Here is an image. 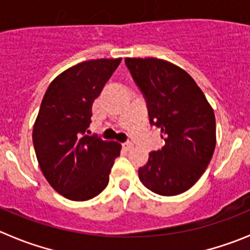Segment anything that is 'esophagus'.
I'll use <instances>...</instances> for the list:
<instances>
[{"mask_svg":"<svg viewBox=\"0 0 250 250\" xmlns=\"http://www.w3.org/2000/svg\"><path fill=\"white\" fill-rule=\"evenodd\" d=\"M123 148H125V150H130V149L133 148V143H130V142H125V143H123Z\"/></svg>","mask_w":250,"mask_h":250,"instance_id":"esophagus-1","label":"esophagus"}]
</instances>
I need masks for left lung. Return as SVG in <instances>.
Masks as SVG:
<instances>
[{
    "mask_svg": "<svg viewBox=\"0 0 250 250\" xmlns=\"http://www.w3.org/2000/svg\"><path fill=\"white\" fill-rule=\"evenodd\" d=\"M125 64L144 93L150 123L165 138L162 150L150 151L139 167V180L158 195H180L201 178L213 155V108L178 65L158 58H125Z\"/></svg>",
    "mask_w": 250,
    "mask_h": 250,
    "instance_id": "8db88e82",
    "label": "left lung"
}]
</instances>
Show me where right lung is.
<instances>
[{"mask_svg":"<svg viewBox=\"0 0 250 250\" xmlns=\"http://www.w3.org/2000/svg\"><path fill=\"white\" fill-rule=\"evenodd\" d=\"M122 58L95 59L69 67L51 81L33 125V144L44 178L71 201L101 193L122 146L85 136L92 104Z\"/></svg>","mask_w":250,"mask_h":250,"instance_id":"right-lung-1","label":"right lung"}]
</instances>
